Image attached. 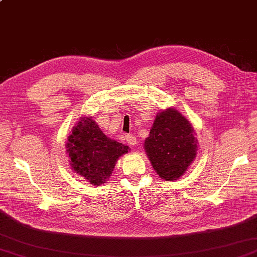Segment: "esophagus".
Here are the masks:
<instances>
[{"mask_svg": "<svg viewBox=\"0 0 257 257\" xmlns=\"http://www.w3.org/2000/svg\"><path fill=\"white\" fill-rule=\"evenodd\" d=\"M125 141L129 146H137L138 145V139L133 135H127L125 136Z\"/></svg>", "mask_w": 257, "mask_h": 257, "instance_id": "esophagus-1", "label": "esophagus"}]
</instances>
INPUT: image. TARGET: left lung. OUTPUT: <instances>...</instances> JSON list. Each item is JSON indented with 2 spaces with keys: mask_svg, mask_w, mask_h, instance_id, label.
Here are the masks:
<instances>
[{
  "mask_svg": "<svg viewBox=\"0 0 257 257\" xmlns=\"http://www.w3.org/2000/svg\"><path fill=\"white\" fill-rule=\"evenodd\" d=\"M145 149L160 178L177 180L196 156L194 130L178 110L167 109L157 114Z\"/></svg>",
  "mask_w": 257,
  "mask_h": 257,
  "instance_id": "1",
  "label": "left lung"
}]
</instances>
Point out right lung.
<instances>
[{
	"label": "right lung",
	"instance_id": "1",
	"mask_svg": "<svg viewBox=\"0 0 257 257\" xmlns=\"http://www.w3.org/2000/svg\"><path fill=\"white\" fill-rule=\"evenodd\" d=\"M74 170L94 185L106 183L128 146L106 137L90 118H81L66 145Z\"/></svg>",
	"mask_w": 257,
	"mask_h": 257
}]
</instances>
